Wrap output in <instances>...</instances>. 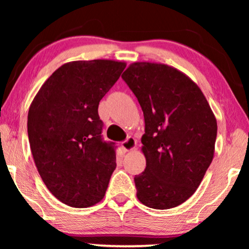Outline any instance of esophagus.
<instances>
[{
	"mask_svg": "<svg viewBox=\"0 0 249 249\" xmlns=\"http://www.w3.org/2000/svg\"><path fill=\"white\" fill-rule=\"evenodd\" d=\"M136 146H137V142H136V139L134 137H128L121 144V147H122V149H124V152L134 151V149L136 148Z\"/></svg>",
	"mask_w": 249,
	"mask_h": 249,
	"instance_id": "1",
	"label": "esophagus"
}]
</instances>
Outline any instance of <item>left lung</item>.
<instances>
[{"mask_svg":"<svg viewBox=\"0 0 249 249\" xmlns=\"http://www.w3.org/2000/svg\"><path fill=\"white\" fill-rule=\"evenodd\" d=\"M124 79L144 112L146 169L135 177L137 198L156 210L192 197L212 162L216 119L195 81L171 66L134 62Z\"/></svg>","mask_w":249,"mask_h":249,"instance_id":"obj_1","label":"left lung"}]
</instances>
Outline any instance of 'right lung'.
<instances>
[{"instance_id": "obj_1", "label": "right lung", "mask_w": 249, "mask_h": 249, "mask_svg": "<svg viewBox=\"0 0 249 249\" xmlns=\"http://www.w3.org/2000/svg\"><path fill=\"white\" fill-rule=\"evenodd\" d=\"M127 63L71 61L39 88L28 111V138L47 189L71 207L101 202L117 162L112 144L102 141L98 104Z\"/></svg>"}]
</instances>
